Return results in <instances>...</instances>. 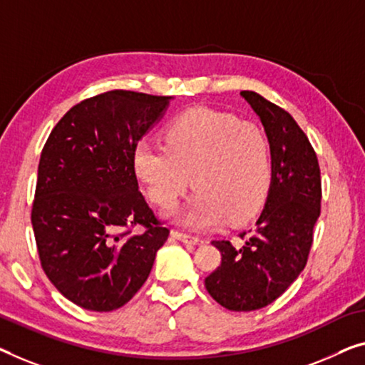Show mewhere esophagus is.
Wrapping results in <instances>:
<instances>
[{"mask_svg": "<svg viewBox=\"0 0 365 365\" xmlns=\"http://www.w3.org/2000/svg\"><path fill=\"white\" fill-rule=\"evenodd\" d=\"M170 235H172V237L178 239V241L188 244V246H198V244H203L205 242L203 237L188 235V232H182V231H178V230H172Z\"/></svg>", "mask_w": 365, "mask_h": 365, "instance_id": "obj_1", "label": "esophagus"}]
</instances>
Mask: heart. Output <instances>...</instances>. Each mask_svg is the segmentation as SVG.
<instances>
[{"mask_svg": "<svg viewBox=\"0 0 365 365\" xmlns=\"http://www.w3.org/2000/svg\"><path fill=\"white\" fill-rule=\"evenodd\" d=\"M134 170L152 203L172 210L187 190H198L183 215L195 227L241 225L257 215L272 178L270 143L252 123L206 108L168 124L165 144L139 143Z\"/></svg>", "mask_w": 365, "mask_h": 365, "instance_id": "b5f03b06", "label": "heart"}]
</instances>
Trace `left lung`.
I'll return each instance as SVG.
<instances>
[{"instance_id":"obj_1","label":"left lung","mask_w":365,"mask_h":365,"mask_svg":"<svg viewBox=\"0 0 365 365\" xmlns=\"http://www.w3.org/2000/svg\"><path fill=\"white\" fill-rule=\"evenodd\" d=\"M262 121L272 150L269 197L244 244L213 241L221 264L205 279L206 290L231 312L274 303L307 265L322 211V172L307 134L284 108L255 91H241Z\"/></svg>"}]
</instances>
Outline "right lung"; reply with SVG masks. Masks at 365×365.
I'll return each mask as SVG.
<instances>
[{
    "instance_id": "obj_1",
    "label": "right lung",
    "mask_w": 365,
    "mask_h": 365,
    "mask_svg": "<svg viewBox=\"0 0 365 365\" xmlns=\"http://www.w3.org/2000/svg\"><path fill=\"white\" fill-rule=\"evenodd\" d=\"M170 96L111 90L63 114L43 144L31 221L42 270L65 298L113 312L144 285L167 227L139 192L138 140ZM135 225L143 227L133 233Z\"/></svg>"
}]
</instances>
